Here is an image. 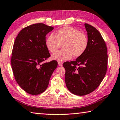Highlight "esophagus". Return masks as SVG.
Segmentation results:
<instances>
[{"label":"esophagus","mask_w":120,"mask_h":120,"mask_svg":"<svg viewBox=\"0 0 120 120\" xmlns=\"http://www.w3.org/2000/svg\"><path fill=\"white\" fill-rule=\"evenodd\" d=\"M58 65L60 66H61L62 65V63L61 62H58Z\"/></svg>","instance_id":"esophagus-1"}]
</instances>
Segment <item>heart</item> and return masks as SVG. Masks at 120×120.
I'll use <instances>...</instances> for the list:
<instances>
[{
	"label": "heart",
	"instance_id": "heart-1",
	"mask_svg": "<svg viewBox=\"0 0 120 120\" xmlns=\"http://www.w3.org/2000/svg\"><path fill=\"white\" fill-rule=\"evenodd\" d=\"M62 50L56 51L52 55L53 60L58 61L69 60L74 56H81L88 46V38L84 33L71 26H65L58 30L56 35L51 34L47 36L45 44L51 52H54L62 44Z\"/></svg>",
	"mask_w": 120,
	"mask_h": 120
}]
</instances>
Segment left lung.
<instances>
[{"mask_svg":"<svg viewBox=\"0 0 120 120\" xmlns=\"http://www.w3.org/2000/svg\"><path fill=\"white\" fill-rule=\"evenodd\" d=\"M84 26L89 41L86 50L75 61L63 64L66 86L77 96H85L96 90L103 80L107 68V49L103 38L94 26L87 23Z\"/></svg>","mask_w":120,"mask_h":120,"instance_id":"left-lung-1","label":"left lung"}]
</instances>
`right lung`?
<instances>
[{"label":"right lung","instance_id":"add662e5","mask_svg":"<svg viewBox=\"0 0 120 120\" xmlns=\"http://www.w3.org/2000/svg\"><path fill=\"white\" fill-rule=\"evenodd\" d=\"M53 29L44 23L32 24L21 30L15 40L11 57L13 73L18 84L29 94L44 92L58 66L56 60L43 62L51 56L45 37Z\"/></svg>","mask_w":120,"mask_h":120}]
</instances>
